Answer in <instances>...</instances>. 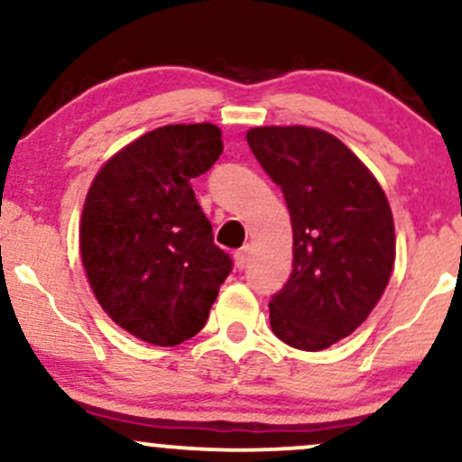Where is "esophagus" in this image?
<instances>
[{
  "instance_id": "34e87169",
  "label": "esophagus",
  "mask_w": 462,
  "mask_h": 462,
  "mask_svg": "<svg viewBox=\"0 0 462 462\" xmlns=\"http://www.w3.org/2000/svg\"><path fill=\"white\" fill-rule=\"evenodd\" d=\"M249 263V247H241L238 252L235 254V264L236 269H245Z\"/></svg>"
}]
</instances>
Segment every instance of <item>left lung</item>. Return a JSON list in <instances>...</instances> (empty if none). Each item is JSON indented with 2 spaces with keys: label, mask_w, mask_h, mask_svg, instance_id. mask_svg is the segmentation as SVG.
Returning a JSON list of instances; mask_svg holds the SVG:
<instances>
[{
  "label": "left lung",
  "mask_w": 462,
  "mask_h": 462,
  "mask_svg": "<svg viewBox=\"0 0 462 462\" xmlns=\"http://www.w3.org/2000/svg\"><path fill=\"white\" fill-rule=\"evenodd\" d=\"M247 145L282 189L293 226V272L269 301L286 346L319 352L346 338L383 298L395 227L378 180L337 136L304 125L247 132Z\"/></svg>",
  "instance_id": "1"
}]
</instances>
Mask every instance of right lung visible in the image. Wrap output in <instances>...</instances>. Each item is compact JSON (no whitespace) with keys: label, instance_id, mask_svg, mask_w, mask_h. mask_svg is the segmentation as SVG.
I'll return each mask as SVG.
<instances>
[{"label":"right lung","instance_id":"obj_1","mask_svg":"<svg viewBox=\"0 0 462 462\" xmlns=\"http://www.w3.org/2000/svg\"><path fill=\"white\" fill-rule=\"evenodd\" d=\"M224 152L213 124L164 125L99 169L82 210L79 254L102 309L152 346L195 337L232 258L193 193V178Z\"/></svg>","mask_w":462,"mask_h":462}]
</instances>
